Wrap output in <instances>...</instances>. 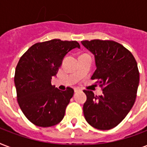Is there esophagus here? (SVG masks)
Wrapping results in <instances>:
<instances>
[{
	"label": "esophagus",
	"mask_w": 147,
	"mask_h": 147,
	"mask_svg": "<svg viewBox=\"0 0 147 147\" xmlns=\"http://www.w3.org/2000/svg\"><path fill=\"white\" fill-rule=\"evenodd\" d=\"M74 91H75V92H80V91H82V89H81V88H74Z\"/></svg>",
	"instance_id": "1"
}]
</instances>
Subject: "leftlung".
Listing matches in <instances>:
<instances>
[{
    "mask_svg": "<svg viewBox=\"0 0 147 147\" xmlns=\"http://www.w3.org/2000/svg\"><path fill=\"white\" fill-rule=\"evenodd\" d=\"M82 43L94 55L97 69L92 76L101 88L97 96L84 90L87 100L83 105L88 123L98 130L117 126L134 105L140 73L134 55L123 45L113 40H83Z\"/></svg>",
    "mask_w": 147,
    "mask_h": 147,
    "instance_id": "obj_1",
    "label": "left lung"
}]
</instances>
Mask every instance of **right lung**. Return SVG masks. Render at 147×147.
<instances>
[{"instance_id":"1","label":"right lung","mask_w":147,"mask_h":147,"mask_svg":"<svg viewBox=\"0 0 147 147\" xmlns=\"http://www.w3.org/2000/svg\"><path fill=\"white\" fill-rule=\"evenodd\" d=\"M77 41L54 39L36 42L22 55L15 70L14 83L17 102L26 117L33 124L48 127L57 124L65 112L74 90L60 91L51 84L62 59Z\"/></svg>"}]
</instances>
